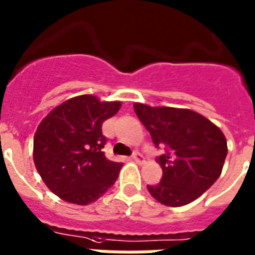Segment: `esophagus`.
<instances>
[{"mask_svg":"<svg viewBox=\"0 0 255 255\" xmlns=\"http://www.w3.org/2000/svg\"><path fill=\"white\" fill-rule=\"evenodd\" d=\"M132 159H133L136 163H139V164L144 163V156H143V155H141V153H139V152L133 153V155H132Z\"/></svg>","mask_w":255,"mask_h":255,"instance_id":"obj_1","label":"esophagus"}]
</instances>
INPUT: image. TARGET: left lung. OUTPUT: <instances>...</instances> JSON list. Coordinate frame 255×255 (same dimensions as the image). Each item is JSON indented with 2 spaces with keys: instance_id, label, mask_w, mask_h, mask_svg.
<instances>
[{
  "instance_id": "obj_1",
  "label": "left lung",
  "mask_w": 255,
  "mask_h": 255,
  "mask_svg": "<svg viewBox=\"0 0 255 255\" xmlns=\"http://www.w3.org/2000/svg\"><path fill=\"white\" fill-rule=\"evenodd\" d=\"M153 144L166 145L159 156L162 180L147 186L162 205L180 207L207 191L222 172L227 155L223 132L205 116L187 108L151 107L133 103Z\"/></svg>"
}]
</instances>
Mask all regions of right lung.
<instances>
[{
  "mask_svg": "<svg viewBox=\"0 0 255 255\" xmlns=\"http://www.w3.org/2000/svg\"><path fill=\"white\" fill-rule=\"evenodd\" d=\"M120 107V102L81 95L61 103L38 124L33 139L34 166L60 199L85 206L114 186L123 164L108 160L102 151L107 141L102 126Z\"/></svg>",
  "mask_w": 255,
  "mask_h": 255,
  "instance_id": "add662e5",
  "label": "right lung"
}]
</instances>
